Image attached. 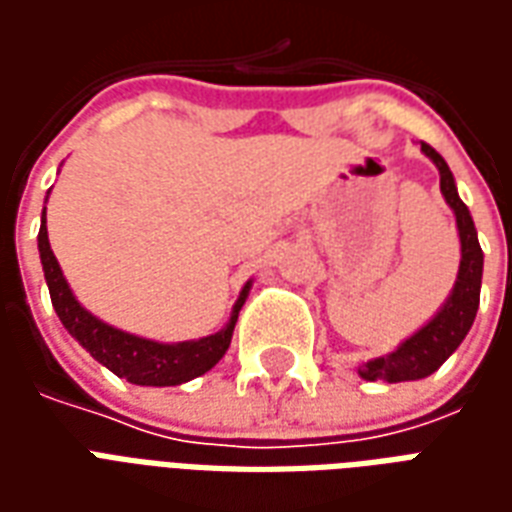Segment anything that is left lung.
Returning <instances> with one entry per match:
<instances>
[{
    "label": "left lung",
    "instance_id": "left-lung-1",
    "mask_svg": "<svg viewBox=\"0 0 512 512\" xmlns=\"http://www.w3.org/2000/svg\"><path fill=\"white\" fill-rule=\"evenodd\" d=\"M422 150L439 167L441 194H444V200L450 202V208L455 211V222H458V233H461L458 282H455V290H452L447 304L441 307L439 315L428 326H422L414 337H408L406 343L389 356H381V359H373V362L359 367V376L365 378V381L397 384V381H417V378L436 373L450 359L452 351L463 343V337L472 329L477 307H480L483 249H480V241H477L472 216H469V208L458 197V189H455V180H452L447 161L428 142H422Z\"/></svg>",
    "mask_w": 512,
    "mask_h": 512
}]
</instances>
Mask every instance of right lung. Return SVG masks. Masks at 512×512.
<instances>
[{"mask_svg":"<svg viewBox=\"0 0 512 512\" xmlns=\"http://www.w3.org/2000/svg\"><path fill=\"white\" fill-rule=\"evenodd\" d=\"M38 249L43 274H46V282H49L51 304L60 315L62 326L82 343V348L90 351V356H95L101 365L109 367L115 376L126 378V381L139 386H178L191 381V378L202 376V373H208L222 359L224 351L230 348L238 312L244 307L246 293H249V282H246V288L241 290V296L235 301L230 323L224 326L222 332L202 337V340H191V343L161 345L106 326L73 299L71 288L62 277L60 263H57V257H54L49 246L46 208H43V224H40L38 233Z\"/></svg>","mask_w":512,"mask_h":512,"instance_id":"right-lung-1","label":"right lung"}]
</instances>
